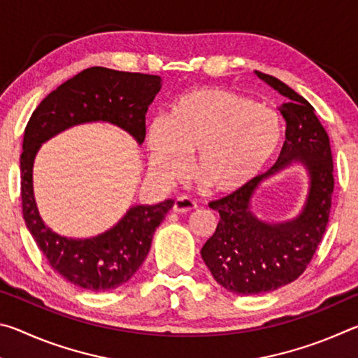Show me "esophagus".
<instances>
[{
	"label": "esophagus",
	"mask_w": 358,
	"mask_h": 358,
	"mask_svg": "<svg viewBox=\"0 0 358 358\" xmlns=\"http://www.w3.org/2000/svg\"><path fill=\"white\" fill-rule=\"evenodd\" d=\"M194 208H197V203L192 201V199L186 197V196H181L177 197L173 202V211H177V213H189Z\"/></svg>",
	"instance_id": "esophagus-1"
}]
</instances>
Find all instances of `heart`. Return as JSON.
Masks as SVG:
<instances>
[{
	"mask_svg": "<svg viewBox=\"0 0 358 358\" xmlns=\"http://www.w3.org/2000/svg\"><path fill=\"white\" fill-rule=\"evenodd\" d=\"M150 171L162 183L183 177L189 155L211 189L238 192L270 164L282 142L278 113L222 87L194 88L175 102L169 118L147 131Z\"/></svg>",
	"mask_w": 358,
	"mask_h": 358,
	"instance_id": "heart-1",
	"label": "heart"
}]
</instances>
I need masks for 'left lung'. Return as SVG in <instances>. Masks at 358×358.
<instances>
[{
  "label": "left lung",
  "mask_w": 358,
  "mask_h": 358,
  "mask_svg": "<svg viewBox=\"0 0 358 358\" xmlns=\"http://www.w3.org/2000/svg\"><path fill=\"white\" fill-rule=\"evenodd\" d=\"M256 74L286 98L280 107L286 120V141L268 172L241 191L210 202L221 220L201 251L216 282L240 295L271 292L306 270L329 222L335 186L329 134L314 107L276 77ZM294 160L305 164L312 178L303 211L287 223L259 222L250 211V199L266 178Z\"/></svg>",
  "instance_id": "obj_1"
}]
</instances>
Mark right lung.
Instances as JSON below:
<instances>
[{
  "instance_id": "obj_1",
  "label": "right lung",
  "mask_w": 358,
  "mask_h": 358,
  "mask_svg": "<svg viewBox=\"0 0 358 358\" xmlns=\"http://www.w3.org/2000/svg\"><path fill=\"white\" fill-rule=\"evenodd\" d=\"M161 90V77L88 68L52 92L29 118L20 155L22 213L48 265L66 281L94 292L120 287L143 264L156 227L173 201L136 205L117 226L93 238L74 240L52 232L41 220L33 194V162L41 143L74 124L108 121L143 142L145 113Z\"/></svg>"
}]
</instances>
